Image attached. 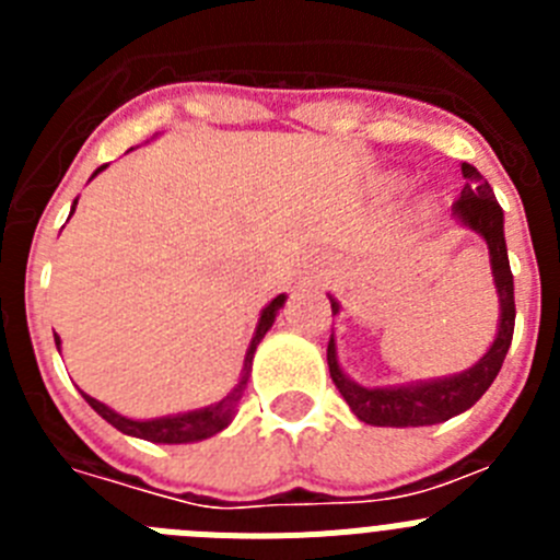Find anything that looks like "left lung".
Returning a JSON list of instances; mask_svg holds the SVG:
<instances>
[{
	"label": "left lung",
	"instance_id": "8db88e82",
	"mask_svg": "<svg viewBox=\"0 0 560 560\" xmlns=\"http://www.w3.org/2000/svg\"><path fill=\"white\" fill-rule=\"evenodd\" d=\"M463 176L465 187L459 199L454 201L452 212L457 224L474 230L488 244L493 285H497L499 294L497 339L488 348V353L463 373L432 381H412V384H400V387H361L341 370L339 355H336V339L330 334V378H334L341 398L348 400L355 418L370 423V427H434V423H443V420L471 409L482 398L485 389L493 384V378L502 370L508 348H511L516 303H513V275L511 260H508V244H504V212L493 196L491 185L479 176L477 167L463 162ZM330 308H334V314H339V303L334 296H330Z\"/></svg>",
	"mask_w": 560,
	"mask_h": 560
}]
</instances>
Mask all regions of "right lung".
I'll return each instance as SVG.
<instances>
[{
    "label": "right lung",
    "instance_id": "1",
    "mask_svg": "<svg viewBox=\"0 0 560 560\" xmlns=\"http://www.w3.org/2000/svg\"><path fill=\"white\" fill-rule=\"evenodd\" d=\"M103 167L106 165H101L95 173H92V179H95ZM75 205H78V199L72 201V212H75ZM72 212H69V215H72ZM283 303H285V294H277L275 300H271V303L260 311L255 336H252L249 350H246L244 370H241V381H237L235 387H232V393H226L219 404H210V407H205V409H192V412L165 415V418L133 420V418H126V415H120V412H114V409H108L106 404H101V400L92 398V395L83 393V398H86L89 407L95 409V412L101 415L106 423H112L114 429H120V432L128 434V438L151 440V443H199V440L212 438V434H219L221 429H226L232 423V415H235L237 400H241V395H244V389H246V381H249L252 359H255L257 345H260V339L269 334V328L275 325L277 311L283 308ZM56 348H61V339H58V336H56Z\"/></svg>",
    "mask_w": 560,
    "mask_h": 560
}]
</instances>
